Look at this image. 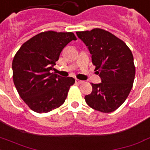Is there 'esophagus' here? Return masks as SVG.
<instances>
[{"label":"esophagus","instance_id":"34e87169","mask_svg":"<svg viewBox=\"0 0 150 150\" xmlns=\"http://www.w3.org/2000/svg\"><path fill=\"white\" fill-rule=\"evenodd\" d=\"M75 82L77 84H81L83 83V81H81V80H79V79H75Z\"/></svg>","mask_w":150,"mask_h":150}]
</instances>
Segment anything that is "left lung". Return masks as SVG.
Returning a JSON list of instances; mask_svg holds the SVG:
<instances>
[{
	"instance_id": "left-lung-1",
	"label": "left lung",
	"mask_w": 150,
	"mask_h": 150,
	"mask_svg": "<svg viewBox=\"0 0 150 150\" xmlns=\"http://www.w3.org/2000/svg\"><path fill=\"white\" fill-rule=\"evenodd\" d=\"M92 54V64L102 82L92 83V92L85 96L91 108L112 112L126 101L135 79L133 55L126 43L103 29L77 31Z\"/></svg>"
}]
</instances>
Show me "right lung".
<instances>
[{
  "mask_svg": "<svg viewBox=\"0 0 150 150\" xmlns=\"http://www.w3.org/2000/svg\"><path fill=\"white\" fill-rule=\"evenodd\" d=\"M73 40L77 38L72 32L45 31L24 42L14 55V86L34 112H48L64 103L75 79L61 77L51 71L63 48Z\"/></svg>",
  "mask_w": 150,
  "mask_h": 150,
  "instance_id": "obj_1",
  "label": "right lung"
}]
</instances>
